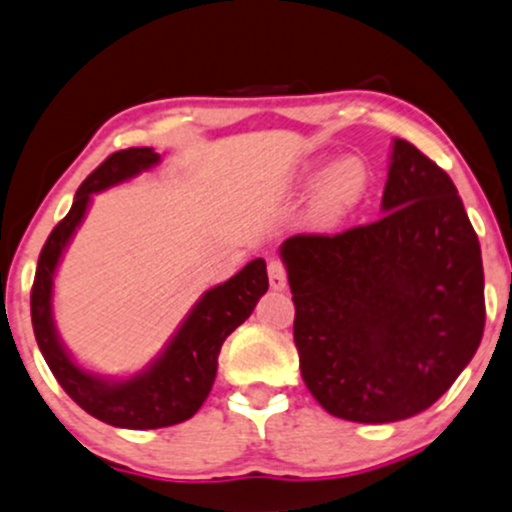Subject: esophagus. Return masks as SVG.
<instances>
[{
	"label": "esophagus",
	"mask_w": 512,
	"mask_h": 512,
	"mask_svg": "<svg viewBox=\"0 0 512 512\" xmlns=\"http://www.w3.org/2000/svg\"><path fill=\"white\" fill-rule=\"evenodd\" d=\"M267 274H269V286L274 291L286 289V267L282 260H269L267 262Z\"/></svg>",
	"instance_id": "esophagus-1"
}]
</instances>
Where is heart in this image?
<instances>
[{
    "label": "heart",
    "mask_w": 512,
    "mask_h": 512,
    "mask_svg": "<svg viewBox=\"0 0 512 512\" xmlns=\"http://www.w3.org/2000/svg\"><path fill=\"white\" fill-rule=\"evenodd\" d=\"M369 172L359 157H340L328 167L316 189V211L325 221L347 216L367 189Z\"/></svg>",
    "instance_id": "b5f03b06"
}]
</instances>
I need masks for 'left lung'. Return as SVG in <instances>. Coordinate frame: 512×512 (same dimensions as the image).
<instances>
[{
    "mask_svg": "<svg viewBox=\"0 0 512 512\" xmlns=\"http://www.w3.org/2000/svg\"><path fill=\"white\" fill-rule=\"evenodd\" d=\"M384 216L284 240L301 376L335 418L423 413L479 350L481 247L449 174L393 140Z\"/></svg>",
    "mask_w": 512,
    "mask_h": 512,
    "instance_id": "obj_1",
    "label": "left lung"
}]
</instances>
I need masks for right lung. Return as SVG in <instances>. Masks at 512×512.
<instances>
[{
  "label": "right lung",
  "instance_id": "add662e5",
  "mask_svg": "<svg viewBox=\"0 0 512 512\" xmlns=\"http://www.w3.org/2000/svg\"><path fill=\"white\" fill-rule=\"evenodd\" d=\"M160 162L153 148H128L109 155L77 189L72 209L48 235L31 289V323L50 372L67 396L89 415L114 428L155 430L189 420L209 396L226 338L250 318L269 279L262 257L247 262L228 282L206 291L179 325L160 357L131 379L111 381L72 362L53 323V277L72 233L82 223L92 194L136 177Z\"/></svg>",
  "mask_w": 512,
  "mask_h": 512
}]
</instances>
